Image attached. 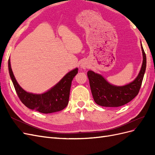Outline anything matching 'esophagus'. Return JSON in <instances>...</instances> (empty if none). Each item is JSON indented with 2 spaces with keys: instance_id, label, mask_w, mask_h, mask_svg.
I'll list each match as a JSON object with an SVG mask.
<instances>
[{
  "instance_id": "34e87169",
  "label": "esophagus",
  "mask_w": 155,
  "mask_h": 155,
  "mask_svg": "<svg viewBox=\"0 0 155 155\" xmlns=\"http://www.w3.org/2000/svg\"><path fill=\"white\" fill-rule=\"evenodd\" d=\"M81 67L83 68H84V69H85V68H87L88 67V64L87 63H83L81 64Z\"/></svg>"
}]
</instances>
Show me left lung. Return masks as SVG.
Returning <instances> with one entry per match:
<instances>
[{"label":"left lung","mask_w":155,"mask_h":155,"mask_svg":"<svg viewBox=\"0 0 155 155\" xmlns=\"http://www.w3.org/2000/svg\"><path fill=\"white\" fill-rule=\"evenodd\" d=\"M143 63L137 78L122 87L110 85L101 75L89 70L87 72L94 100L102 107H116L125 105L138 95L146 68V55L141 44Z\"/></svg>","instance_id":"1"}]
</instances>
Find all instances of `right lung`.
I'll use <instances>...</instances> for the list:
<instances>
[{
	"label": "right lung",
	"instance_id": "right-lung-1",
	"mask_svg": "<svg viewBox=\"0 0 155 155\" xmlns=\"http://www.w3.org/2000/svg\"><path fill=\"white\" fill-rule=\"evenodd\" d=\"M8 68L17 96L28 108L41 113L48 114L61 110L67 106L72 81L78 74V68L65 75L61 80L50 91L42 94H34L26 92L18 85L12 72L10 59L8 60Z\"/></svg>",
	"mask_w": 155,
	"mask_h": 155
}]
</instances>
